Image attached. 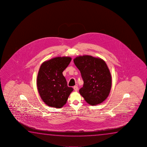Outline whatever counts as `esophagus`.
<instances>
[{
  "mask_svg": "<svg viewBox=\"0 0 147 147\" xmlns=\"http://www.w3.org/2000/svg\"><path fill=\"white\" fill-rule=\"evenodd\" d=\"M74 89L75 90V91L77 92L78 90V87L77 86H75L74 87Z\"/></svg>",
  "mask_w": 147,
  "mask_h": 147,
  "instance_id": "1",
  "label": "esophagus"
}]
</instances>
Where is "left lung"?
Masks as SVG:
<instances>
[{"label": "left lung", "instance_id": "left-lung-1", "mask_svg": "<svg viewBox=\"0 0 147 147\" xmlns=\"http://www.w3.org/2000/svg\"><path fill=\"white\" fill-rule=\"evenodd\" d=\"M84 81L80 95L91 105L101 103L110 94L112 77L104 60L89 55H79L74 59Z\"/></svg>", "mask_w": 147, "mask_h": 147}]
</instances>
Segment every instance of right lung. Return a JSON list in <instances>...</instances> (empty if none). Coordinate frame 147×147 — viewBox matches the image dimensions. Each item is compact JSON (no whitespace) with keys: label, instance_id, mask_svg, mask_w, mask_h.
<instances>
[{"label":"right lung","instance_id":"obj_1","mask_svg":"<svg viewBox=\"0 0 147 147\" xmlns=\"http://www.w3.org/2000/svg\"><path fill=\"white\" fill-rule=\"evenodd\" d=\"M71 61L69 57H57L46 61L40 66L36 80L37 90L42 100L49 107H63L74 90L67 86L62 73Z\"/></svg>","mask_w":147,"mask_h":147}]
</instances>
